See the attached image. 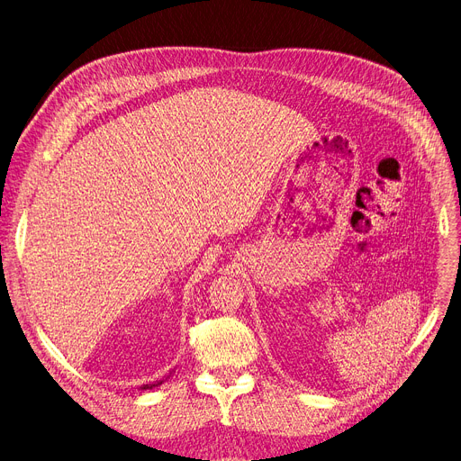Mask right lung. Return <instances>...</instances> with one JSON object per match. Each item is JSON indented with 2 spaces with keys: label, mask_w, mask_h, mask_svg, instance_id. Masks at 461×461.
Instances as JSON below:
<instances>
[{
  "label": "right lung",
  "mask_w": 461,
  "mask_h": 461,
  "mask_svg": "<svg viewBox=\"0 0 461 461\" xmlns=\"http://www.w3.org/2000/svg\"><path fill=\"white\" fill-rule=\"evenodd\" d=\"M171 373H173V371H171ZM171 373H169V375H167V376H165V379H161V381H156V383H150V384H143V386H141V390H152V388H158L159 384H163V383H165L167 379H169V376H171Z\"/></svg>",
  "instance_id": "add662e5"
}]
</instances>
